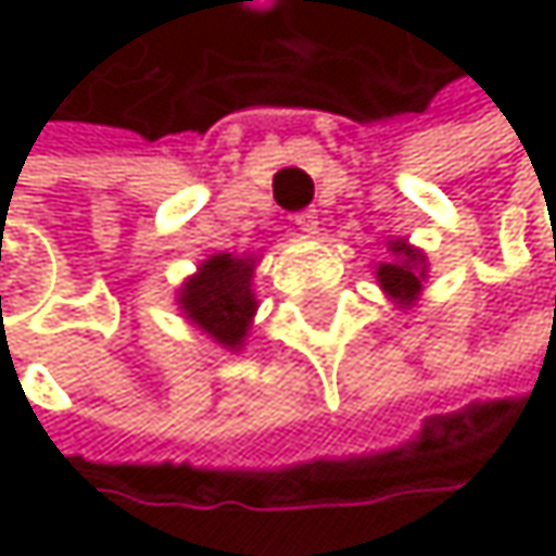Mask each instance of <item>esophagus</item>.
Masks as SVG:
<instances>
[{"mask_svg": "<svg viewBox=\"0 0 556 556\" xmlns=\"http://www.w3.org/2000/svg\"><path fill=\"white\" fill-rule=\"evenodd\" d=\"M295 225H299L302 235H318V212H315V208L299 212V215H295Z\"/></svg>", "mask_w": 556, "mask_h": 556, "instance_id": "1", "label": "esophagus"}]
</instances>
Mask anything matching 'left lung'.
I'll return each instance as SVG.
<instances>
[{"mask_svg":"<svg viewBox=\"0 0 556 556\" xmlns=\"http://www.w3.org/2000/svg\"><path fill=\"white\" fill-rule=\"evenodd\" d=\"M392 254H395L399 261H392V264H380L377 279H380V286L387 289L392 299H399L402 305H412V299L418 295L421 279H425V270H421V254H415V251H412V248H405L402 241H392Z\"/></svg>","mask_w":556,"mask_h":556,"instance_id":"1","label":"left lung"}]
</instances>
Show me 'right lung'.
Masks as SVG:
<instances>
[{
    "mask_svg": "<svg viewBox=\"0 0 556 556\" xmlns=\"http://www.w3.org/2000/svg\"><path fill=\"white\" fill-rule=\"evenodd\" d=\"M254 261L215 254L199 267V274L182 286L179 305L186 315L225 348H238L248 334V321L257 308L251 292Z\"/></svg>",
    "mask_w": 556,
    "mask_h": 556,
    "instance_id": "right-lung-1",
    "label": "right lung"
}]
</instances>
